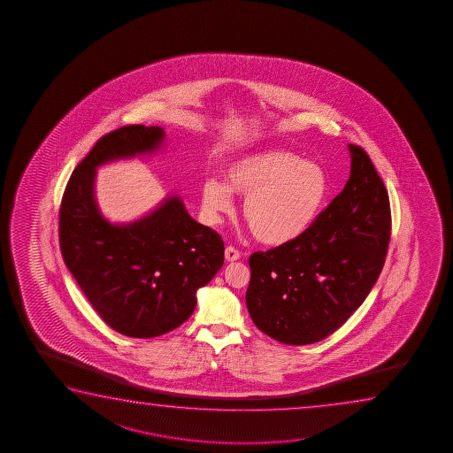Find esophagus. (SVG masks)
I'll return each instance as SVG.
<instances>
[{"label":"esophagus","instance_id":"1","mask_svg":"<svg viewBox=\"0 0 453 453\" xmlns=\"http://www.w3.org/2000/svg\"><path fill=\"white\" fill-rule=\"evenodd\" d=\"M224 255H226V260L227 261L240 260V257H242L240 252H238L235 248H232V246L226 248V252H224Z\"/></svg>","mask_w":453,"mask_h":453}]
</instances>
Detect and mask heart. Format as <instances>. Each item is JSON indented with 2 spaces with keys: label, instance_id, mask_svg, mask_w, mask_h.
Here are the masks:
<instances>
[{
  "label": "heart",
  "instance_id": "1",
  "mask_svg": "<svg viewBox=\"0 0 453 453\" xmlns=\"http://www.w3.org/2000/svg\"><path fill=\"white\" fill-rule=\"evenodd\" d=\"M328 176L319 164L300 161L285 150H258L238 156L224 168V184L205 180L201 207L217 224L234 207L232 193L246 196L242 217L257 240L281 246L310 229L328 195Z\"/></svg>",
  "mask_w": 453,
  "mask_h": 453
}]
</instances>
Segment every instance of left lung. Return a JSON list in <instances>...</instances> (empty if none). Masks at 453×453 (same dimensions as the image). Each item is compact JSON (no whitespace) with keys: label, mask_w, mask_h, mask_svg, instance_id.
Masks as SVG:
<instances>
[{"label":"left lung","mask_w":453,"mask_h":453,"mask_svg":"<svg viewBox=\"0 0 453 453\" xmlns=\"http://www.w3.org/2000/svg\"><path fill=\"white\" fill-rule=\"evenodd\" d=\"M347 184L304 234L249 258L246 306L255 326L286 345L320 342L347 322L384 267L388 193L365 150L348 145Z\"/></svg>","instance_id":"left-lung-1"}]
</instances>
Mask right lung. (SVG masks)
Masks as SVG:
<instances>
[{"label":"right lung","mask_w":453,"mask_h":453,"mask_svg":"<svg viewBox=\"0 0 453 453\" xmlns=\"http://www.w3.org/2000/svg\"><path fill=\"white\" fill-rule=\"evenodd\" d=\"M161 127L128 125L99 139L63 193L58 236L63 260L88 302L114 331L150 339L186 322L196 291L224 263V242L196 223L178 195L145 217L110 223L96 201V172L119 159L153 155Z\"/></svg>","instance_id":"1"}]
</instances>
